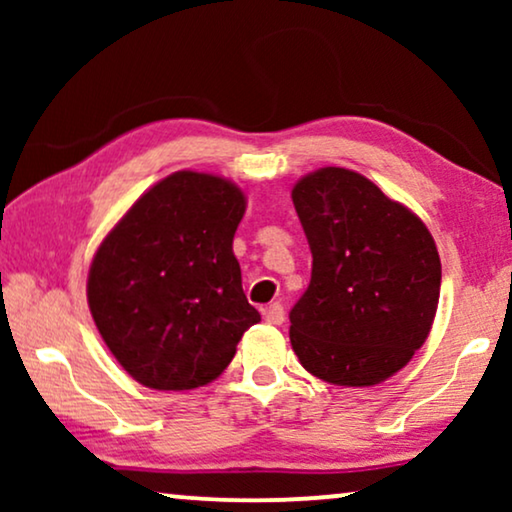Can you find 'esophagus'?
<instances>
[{
	"label": "esophagus",
	"instance_id": "34e87169",
	"mask_svg": "<svg viewBox=\"0 0 512 512\" xmlns=\"http://www.w3.org/2000/svg\"><path fill=\"white\" fill-rule=\"evenodd\" d=\"M263 314H265V321H268V324H275V326H279L284 321V307H282V303H272V305H268L263 310Z\"/></svg>",
	"mask_w": 512,
	"mask_h": 512
}]
</instances>
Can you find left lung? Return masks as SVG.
<instances>
[{
    "label": "left lung",
    "mask_w": 512,
    "mask_h": 512,
    "mask_svg": "<svg viewBox=\"0 0 512 512\" xmlns=\"http://www.w3.org/2000/svg\"><path fill=\"white\" fill-rule=\"evenodd\" d=\"M312 279L289 312L305 370L340 387L398 373L424 345L440 296L436 242L410 209L345 167L293 186Z\"/></svg>",
    "instance_id": "obj_1"
}]
</instances>
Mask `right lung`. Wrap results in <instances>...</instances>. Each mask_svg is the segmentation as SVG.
Segmentation results:
<instances>
[{
    "mask_svg": "<svg viewBox=\"0 0 512 512\" xmlns=\"http://www.w3.org/2000/svg\"><path fill=\"white\" fill-rule=\"evenodd\" d=\"M240 188L174 172L146 191L104 237L90 265L88 305L102 340L139 384L195 389L219 377L249 326L233 237Z\"/></svg>",
    "mask_w": 512,
    "mask_h": 512,
    "instance_id": "1",
    "label": "right lung"
}]
</instances>
